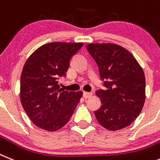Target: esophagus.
Listing matches in <instances>:
<instances>
[{"label": "esophagus", "instance_id": "obj_1", "mask_svg": "<svg viewBox=\"0 0 160 160\" xmlns=\"http://www.w3.org/2000/svg\"><path fill=\"white\" fill-rule=\"evenodd\" d=\"M92 96V92H84V93H83V97H84V98H85V99H87V98H90Z\"/></svg>", "mask_w": 160, "mask_h": 160}]
</instances>
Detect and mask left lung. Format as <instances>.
I'll use <instances>...</instances> for the list:
<instances>
[{"label":"left lung","instance_id":"1","mask_svg":"<svg viewBox=\"0 0 160 160\" xmlns=\"http://www.w3.org/2000/svg\"><path fill=\"white\" fill-rule=\"evenodd\" d=\"M97 63L105 90L96 92L101 105L94 112L101 126L118 130L130 126L141 113L146 94L142 68L130 51L113 43H90L86 47Z\"/></svg>","mask_w":160,"mask_h":160}]
</instances>
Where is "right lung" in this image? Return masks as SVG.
<instances>
[{"instance_id": "add662e5", "label": "right lung", "mask_w": 160, "mask_h": 160, "mask_svg": "<svg viewBox=\"0 0 160 160\" xmlns=\"http://www.w3.org/2000/svg\"><path fill=\"white\" fill-rule=\"evenodd\" d=\"M83 42H55L42 46L29 57L21 75V103L35 126L55 131L68 122L83 92L64 91L58 80L66 76L72 57Z\"/></svg>"}]
</instances>
